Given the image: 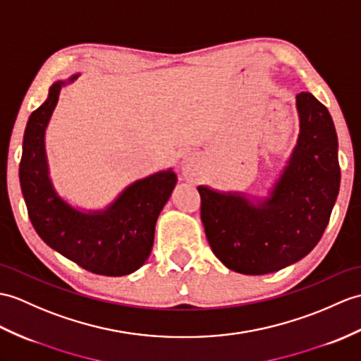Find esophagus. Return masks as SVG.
<instances>
[{
	"instance_id": "34e87169",
	"label": "esophagus",
	"mask_w": 361,
	"mask_h": 361,
	"mask_svg": "<svg viewBox=\"0 0 361 361\" xmlns=\"http://www.w3.org/2000/svg\"><path fill=\"white\" fill-rule=\"evenodd\" d=\"M195 169H197L195 160H192V158H188V160L183 161V173L186 175V177H190V175H194Z\"/></svg>"
}]
</instances>
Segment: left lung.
Wrapping results in <instances>:
<instances>
[{
    "instance_id": "1",
    "label": "left lung",
    "mask_w": 361,
    "mask_h": 361,
    "mask_svg": "<svg viewBox=\"0 0 361 361\" xmlns=\"http://www.w3.org/2000/svg\"><path fill=\"white\" fill-rule=\"evenodd\" d=\"M297 146L263 204L198 188L209 245L235 272L263 275L298 262L329 223L340 189L337 132L328 109L309 92L297 95Z\"/></svg>"
}]
</instances>
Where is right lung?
Instances as JSON below:
<instances>
[{
    "label": "right lung",
    "mask_w": 361,
    "mask_h": 361,
    "mask_svg": "<svg viewBox=\"0 0 361 361\" xmlns=\"http://www.w3.org/2000/svg\"><path fill=\"white\" fill-rule=\"evenodd\" d=\"M77 77H72L73 81ZM66 81L29 116L20 161V184L33 228L47 246L98 275L121 276L145 264L154 246L155 223L177 175L172 169L135 181L103 212L85 214L56 195L49 180L44 130Z\"/></svg>",
    "instance_id": "add662e5"
}]
</instances>
